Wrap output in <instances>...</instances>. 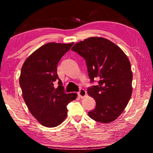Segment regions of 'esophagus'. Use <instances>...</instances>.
I'll return each instance as SVG.
<instances>
[{
  "mask_svg": "<svg viewBox=\"0 0 153 153\" xmlns=\"http://www.w3.org/2000/svg\"><path fill=\"white\" fill-rule=\"evenodd\" d=\"M77 94H78V97H80V98H83L84 97H86L87 93H86V91L84 89H80L79 91L78 92V93H77Z\"/></svg>",
  "mask_w": 153,
  "mask_h": 153,
  "instance_id": "34e87169",
  "label": "esophagus"
}]
</instances>
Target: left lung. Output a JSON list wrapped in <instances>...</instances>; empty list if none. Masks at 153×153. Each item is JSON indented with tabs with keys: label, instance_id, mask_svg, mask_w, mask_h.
Instances as JSON below:
<instances>
[{
	"label": "left lung",
	"instance_id": "8db88e82",
	"mask_svg": "<svg viewBox=\"0 0 153 153\" xmlns=\"http://www.w3.org/2000/svg\"><path fill=\"white\" fill-rule=\"evenodd\" d=\"M71 51L86 60L91 82L99 79L98 85L87 90L97 103L89 117L100 123L112 122L123 113L132 93L133 76L128 56L115 44L102 37L80 41Z\"/></svg>",
	"mask_w": 153,
	"mask_h": 153
}]
</instances>
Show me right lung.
Wrapping results in <instances>:
<instances>
[{"instance_id":"obj_1","label":"right lung","mask_w":153,"mask_h":153,"mask_svg":"<svg viewBox=\"0 0 153 153\" xmlns=\"http://www.w3.org/2000/svg\"><path fill=\"white\" fill-rule=\"evenodd\" d=\"M73 45H44L28 56L21 70L19 85L25 104L38 122L48 128L60 125L65 120L67 105L77 97L76 93H65L56 73L59 61Z\"/></svg>"}]
</instances>
